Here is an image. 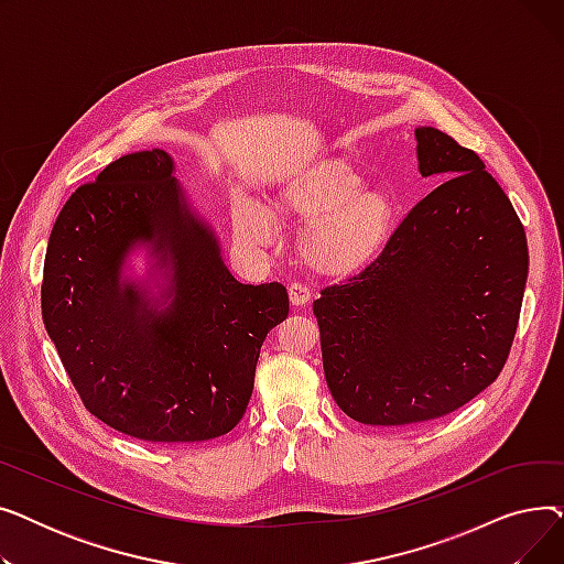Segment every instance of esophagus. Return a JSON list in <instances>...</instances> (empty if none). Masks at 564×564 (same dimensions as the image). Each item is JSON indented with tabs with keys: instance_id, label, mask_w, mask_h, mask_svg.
I'll use <instances>...</instances> for the list:
<instances>
[{
	"instance_id": "esophagus-1",
	"label": "esophagus",
	"mask_w": 564,
	"mask_h": 564,
	"mask_svg": "<svg viewBox=\"0 0 564 564\" xmlns=\"http://www.w3.org/2000/svg\"><path fill=\"white\" fill-rule=\"evenodd\" d=\"M288 292H290V302H292V306H306L308 302H311V297H313V292L304 285V283H300V281H294V283H290V288H288Z\"/></svg>"
}]
</instances>
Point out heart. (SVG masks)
Returning <instances> with one entry per match:
<instances>
[{"label": "heart", "mask_w": 564, "mask_h": 564, "mask_svg": "<svg viewBox=\"0 0 564 564\" xmlns=\"http://www.w3.org/2000/svg\"><path fill=\"white\" fill-rule=\"evenodd\" d=\"M364 186V177L343 162L313 166L274 196L279 215L306 221L300 240L302 260L324 276L364 270L387 247L395 226V200L387 189ZM232 230L247 247L270 245L274 219L253 198L232 203Z\"/></svg>", "instance_id": "obj_1"}]
</instances>
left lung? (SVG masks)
Returning <instances> with one entry per match:
<instances>
[{
	"label": "left lung",
	"mask_w": 564,
	"mask_h": 564,
	"mask_svg": "<svg viewBox=\"0 0 564 564\" xmlns=\"http://www.w3.org/2000/svg\"><path fill=\"white\" fill-rule=\"evenodd\" d=\"M419 171L441 181L366 270L313 302L336 404L366 425L441 419L496 381L517 334L528 242L485 162L416 128Z\"/></svg>",
	"instance_id": "1"
}]
</instances>
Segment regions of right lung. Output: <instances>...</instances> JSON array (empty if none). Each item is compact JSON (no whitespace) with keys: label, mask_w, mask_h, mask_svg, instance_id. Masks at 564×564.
Instances as JSON below:
<instances>
[{"label":"right lung","mask_w":564,"mask_h":564,"mask_svg":"<svg viewBox=\"0 0 564 564\" xmlns=\"http://www.w3.org/2000/svg\"><path fill=\"white\" fill-rule=\"evenodd\" d=\"M153 148L118 158L58 213L45 253V329L84 406L155 443H194L242 421L264 336L288 317V290L245 285L213 228ZM145 246L166 281L123 280ZM158 275L153 281L159 285Z\"/></svg>","instance_id":"obj_1"}]
</instances>
